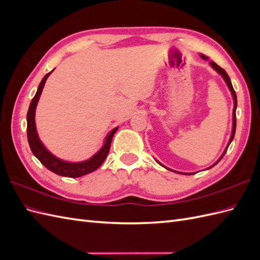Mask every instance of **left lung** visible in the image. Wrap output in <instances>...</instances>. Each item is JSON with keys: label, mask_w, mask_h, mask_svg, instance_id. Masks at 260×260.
I'll return each mask as SVG.
<instances>
[{"label": "left lung", "mask_w": 260, "mask_h": 260, "mask_svg": "<svg viewBox=\"0 0 260 260\" xmlns=\"http://www.w3.org/2000/svg\"><path fill=\"white\" fill-rule=\"evenodd\" d=\"M201 57L203 58V59H208V57L207 56H205V55H203V54H201ZM210 64V66L214 68L216 72L219 74V75H221L222 76V78L224 79V81H225V83H226V85H228V88L230 89V91H231V94H232V96H233V101H234V107H233V127H232V133H231V138H230V141H229V143H228V146L225 147V149H224V152H223V154L221 155V157H220V158L212 165L211 167H214L215 165H217L220 160H221V158L222 157L224 156V154H225V152H226V149H228V147H229V145H230V143L232 142V140H233V138H234V135H235V128H237V116H235V111H237V105H238V100H237V94H235V91H234V89H233V86H232V83H231V80H230V78H229V76H228V74L225 73V70L223 69V68H221L220 66H218L215 61H210L209 62ZM158 162V161H157ZM159 164V162H158ZM161 165V164H160ZM162 166V165H161ZM162 167H165V166H162ZM211 167H209L208 169H210ZM166 169H168V170H171V169H169V168H167V167H165ZM174 171V170H172ZM175 172H177V171H175ZM179 174H181V175H193V174H182V172H179Z\"/></svg>", "instance_id": "left-lung-1"}]
</instances>
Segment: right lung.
I'll return each mask as SVG.
<instances>
[{"label":"right lung","mask_w":260,"mask_h":260,"mask_svg":"<svg viewBox=\"0 0 260 260\" xmlns=\"http://www.w3.org/2000/svg\"><path fill=\"white\" fill-rule=\"evenodd\" d=\"M51 74H52V72L46 74L42 79V81L40 82V84H39L38 91L36 93L35 98L32 99V101H31L29 109H28L27 137H28L29 146L31 148V152H32L37 158L41 161V164L44 165V166L49 170L54 172V174H56L58 176H62V177H68V178H79L84 175L90 174V172H93L94 170H96L101 166V165L103 164V161L105 160L106 156L109 152V148H111L112 140H113L115 132L118 130V127L113 129L111 132L108 133V136L105 139L104 145L101 147V149L95 155H93L88 160L79 161V162H69V161L59 159L56 156H54L52 153H50L48 149L45 148V146L43 145L40 139H39L37 128H36L35 114H36L38 101H39V99H40L45 81Z\"/></svg>","instance_id":"1"}]
</instances>
